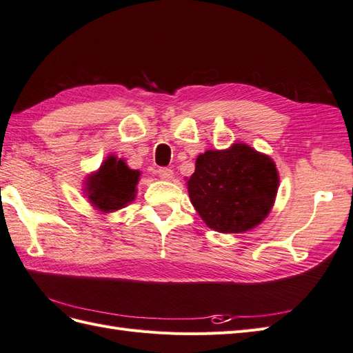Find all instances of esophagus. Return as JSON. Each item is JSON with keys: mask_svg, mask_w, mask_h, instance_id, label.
I'll list each match as a JSON object with an SVG mask.
<instances>
[{"mask_svg": "<svg viewBox=\"0 0 353 353\" xmlns=\"http://www.w3.org/2000/svg\"><path fill=\"white\" fill-rule=\"evenodd\" d=\"M158 176L164 180L173 179V170L168 167H161V168H158Z\"/></svg>", "mask_w": 353, "mask_h": 353, "instance_id": "34e87169", "label": "esophagus"}]
</instances>
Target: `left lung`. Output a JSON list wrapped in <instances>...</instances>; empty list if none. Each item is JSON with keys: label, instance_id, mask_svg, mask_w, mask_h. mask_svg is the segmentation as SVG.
Here are the masks:
<instances>
[{"label": "left lung", "instance_id": "left-lung-1", "mask_svg": "<svg viewBox=\"0 0 353 353\" xmlns=\"http://www.w3.org/2000/svg\"><path fill=\"white\" fill-rule=\"evenodd\" d=\"M274 161L236 143L196 158L188 180L190 203L211 229L225 234L257 226L274 205L278 190Z\"/></svg>", "mask_w": 353, "mask_h": 353}]
</instances>
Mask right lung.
<instances>
[{
	"mask_svg": "<svg viewBox=\"0 0 353 353\" xmlns=\"http://www.w3.org/2000/svg\"><path fill=\"white\" fill-rule=\"evenodd\" d=\"M139 176V171L128 168L123 159L109 157L97 173L88 177V198L102 211L123 208L136 196Z\"/></svg>",
	"mask_w": 353,
	"mask_h": 353,
	"instance_id": "right-lung-1",
	"label": "right lung"
}]
</instances>
